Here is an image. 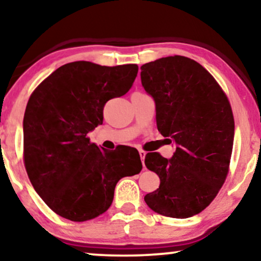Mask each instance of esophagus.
I'll return each instance as SVG.
<instances>
[{
  "mask_svg": "<svg viewBox=\"0 0 261 261\" xmlns=\"http://www.w3.org/2000/svg\"><path fill=\"white\" fill-rule=\"evenodd\" d=\"M139 154H140V158H141L142 165H144V162H145V156H146V152H145V151H139ZM144 167H145V166H144Z\"/></svg>",
  "mask_w": 261,
  "mask_h": 261,
  "instance_id": "34e87169",
  "label": "esophagus"
}]
</instances>
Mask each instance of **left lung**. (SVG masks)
Wrapping results in <instances>:
<instances>
[{
	"mask_svg": "<svg viewBox=\"0 0 261 261\" xmlns=\"http://www.w3.org/2000/svg\"><path fill=\"white\" fill-rule=\"evenodd\" d=\"M141 84L154 99L156 127L176 144L172 158L147 153L145 165L160 178L145 196L153 212L187 219L208 206L226 180L234 141L227 96L195 60L174 56L141 66Z\"/></svg>",
	"mask_w": 261,
	"mask_h": 261,
	"instance_id": "obj_1",
	"label": "left lung"
}]
</instances>
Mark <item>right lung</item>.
Listing matches in <instances>:
<instances>
[{"label": "right lung", "instance_id": "1", "mask_svg": "<svg viewBox=\"0 0 261 261\" xmlns=\"http://www.w3.org/2000/svg\"><path fill=\"white\" fill-rule=\"evenodd\" d=\"M137 64L73 62L35 89L23 117L24 166L34 190L59 216L91 220L112 205L121 178L142 169L135 148L101 149L87 135L103 122L110 98L127 94Z\"/></svg>", "mask_w": 261, "mask_h": 261}]
</instances>
